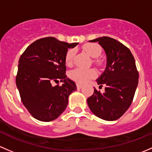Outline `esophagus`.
<instances>
[{"label": "esophagus", "instance_id": "1", "mask_svg": "<svg viewBox=\"0 0 152 152\" xmlns=\"http://www.w3.org/2000/svg\"><path fill=\"white\" fill-rule=\"evenodd\" d=\"M76 87H77L78 89H80L81 87H82V85H81V84H79V83H77V84H76Z\"/></svg>", "mask_w": 152, "mask_h": 152}]
</instances>
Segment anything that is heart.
Here are the masks:
<instances>
[{
  "mask_svg": "<svg viewBox=\"0 0 152 152\" xmlns=\"http://www.w3.org/2000/svg\"><path fill=\"white\" fill-rule=\"evenodd\" d=\"M83 50L85 51L92 58L94 63L97 65H100L103 63V60L98 58L102 52V48L99 44L95 43H87L82 47ZM75 51L73 49H68L65 55V62L67 65H71L73 63ZM70 77L73 81L80 84H84L91 79L94 78L96 75V72L92 68L85 69V68H77L72 70L70 72Z\"/></svg>",
  "mask_w": 152,
  "mask_h": 152,
  "instance_id": "b5f03b06",
  "label": "heart"
}]
</instances>
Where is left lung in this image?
<instances>
[{
	"label": "left lung",
	"mask_w": 152,
	"mask_h": 152,
	"mask_svg": "<svg viewBox=\"0 0 152 152\" xmlns=\"http://www.w3.org/2000/svg\"><path fill=\"white\" fill-rule=\"evenodd\" d=\"M98 42L107 57L104 72L97 79L100 87L105 86L101 93L94 88L87 98L91 111L106 121L120 118L130 106L138 84V71L130 50L112 38L103 36L89 41ZM99 87V88H100Z\"/></svg>",
	"instance_id": "1"
}]
</instances>
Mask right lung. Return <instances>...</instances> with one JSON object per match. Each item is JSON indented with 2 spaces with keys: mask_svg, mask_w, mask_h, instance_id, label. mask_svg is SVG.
Listing matches in <instances>:
<instances>
[{
  "mask_svg": "<svg viewBox=\"0 0 152 152\" xmlns=\"http://www.w3.org/2000/svg\"><path fill=\"white\" fill-rule=\"evenodd\" d=\"M77 44L43 38L28 46L20 57L16 84L22 103L35 119L51 122L66 108L76 86L65 75V55ZM59 81L64 83L61 86L53 85Z\"/></svg>",
  "mask_w": 152,
  "mask_h": 152,
  "instance_id": "obj_1",
  "label": "right lung"
}]
</instances>
